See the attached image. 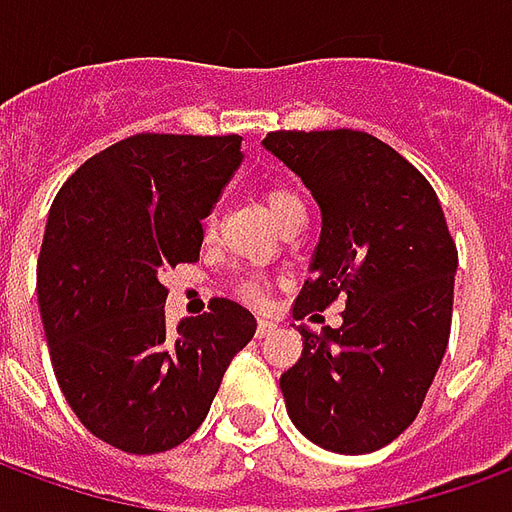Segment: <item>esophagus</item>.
I'll return each instance as SVG.
<instances>
[{"mask_svg": "<svg viewBox=\"0 0 512 512\" xmlns=\"http://www.w3.org/2000/svg\"><path fill=\"white\" fill-rule=\"evenodd\" d=\"M274 329H277V321H271V318H260L257 321V337H268Z\"/></svg>", "mask_w": 512, "mask_h": 512, "instance_id": "obj_1", "label": "esophagus"}]
</instances>
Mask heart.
<instances>
[{"instance_id":"1","label":"heart","mask_w":512,"mask_h":512,"mask_svg":"<svg viewBox=\"0 0 512 512\" xmlns=\"http://www.w3.org/2000/svg\"><path fill=\"white\" fill-rule=\"evenodd\" d=\"M266 205L268 211H271V216H274L279 224L285 222L288 216H293V213L304 211V205H301L299 197L290 189H285V186H271V189H266ZM205 227L213 230V219H208ZM241 296H244L246 301L257 304V301H263V285H260V282H244V285H241Z\"/></svg>"}]
</instances>
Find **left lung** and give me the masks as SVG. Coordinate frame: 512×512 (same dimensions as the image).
Instances as JSON below:
<instances>
[{"mask_svg": "<svg viewBox=\"0 0 512 512\" xmlns=\"http://www.w3.org/2000/svg\"><path fill=\"white\" fill-rule=\"evenodd\" d=\"M263 147L321 208L296 321L345 299L343 326H299L301 359L279 378L288 417L323 450L376 452L417 419L450 340L458 252L439 197L362 131H274Z\"/></svg>", "mask_w": 512, "mask_h": 512, "instance_id": "obj_1", "label": "left lung"}]
</instances>
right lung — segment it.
I'll list each match as a JSON object with an SVG mask.
<instances>
[{
    "mask_svg": "<svg viewBox=\"0 0 512 512\" xmlns=\"http://www.w3.org/2000/svg\"><path fill=\"white\" fill-rule=\"evenodd\" d=\"M241 161L235 134H136L84 161L51 205L38 257L51 365L79 422L117 450L183 444L255 337L230 299L169 329L161 285L200 260L202 219Z\"/></svg>",
    "mask_w": 512,
    "mask_h": 512,
    "instance_id": "obj_1",
    "label": "right lung"
}]
</instances>
